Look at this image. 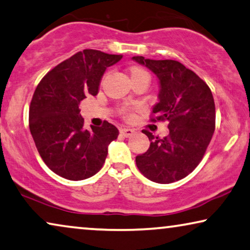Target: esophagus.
<instances>
[{
  "instance_id": "obj_1",
  "label": "esophagus",
  "mask_w": 250,
  "mask_h": 250,
  "mask_svg": "<svg viewBox=\"0 0 250 250\" xmlns=\"http://www.w3.org/2000/svg\"><path fill=\"white\" fill-rule=\"evenodd\" d=\"M121 133L123 134V135H124L125 137H129V136H132L134 133H135V131H134L133 128H121Z\"/></svg>"
}]
</instances>
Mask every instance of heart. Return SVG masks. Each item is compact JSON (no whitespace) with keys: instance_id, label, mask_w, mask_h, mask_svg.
I'll return each mask as SVG.
<instances>
[{"instance_id":"heart-1","label":"heart","mask_w":250,"mask_h":250,"mask_svg":"<svg viewBox=\"0 0 250 250\" xmlns=\"http://www.w3.org/2000/svg\"><path fill=\"white\" fill-rule=\"evenodd\" d=\"M143 72H146V71L142 70V68H140V67H132L131 75H136V74L143 73ZM122 113H123V115H125V116H129V114H131V111H129L128 108H123Z\"/></svg>"}]
</instances>
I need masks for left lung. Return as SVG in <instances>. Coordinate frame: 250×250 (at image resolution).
<instances>
[{
  "label": "left lung",
  "mask_w": 250,
  "mask_h": 250,
  "mask_svg": "<svg viewBox=\"0 0 250 250\" xmlns=\"http://www.w3.org/2000/svg\"><path fill=\"white\" fill-rule=\"evenodd\" d=\"M157 75L159 103L152 122L168 121L169 135L159 139L142 131L151 141L146 153L135 158L147 179L170 184L185 178L197 167L215 129V104L211 89L185 65L172 60H149L134 56Z\"/></svg>",
  "instance_id": "left-lung-1"
}]
</instances>
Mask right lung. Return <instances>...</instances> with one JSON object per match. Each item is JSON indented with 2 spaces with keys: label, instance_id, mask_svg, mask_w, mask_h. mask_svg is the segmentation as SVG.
<instances>
[{
  "label": "right lung",
  "instance_id": "obj_1",
  "mask_svg": "<svg viewBox=\"0 0 250 250\" xmlns=\"http://www.w3.org/2000/svg\"><path fill=\"white\" fill-rule=\"evenodd\" d=\"M122 57L96 49L78 52L52 68L36 88L29 128L42 161L56 175L83 180L103 168L118 129L108 122L84 129L79 104L85 96L98 93L106 68Z\"/></svg>",
  "mask_w": 250,
  "mask_h": 250
}]
</instances>
